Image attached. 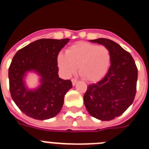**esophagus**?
<instances>
[{"label": "esophagus", "instance_id": "1", "mask_svg": "<svg viewBox=\"0 0 149 149\" xmlns=\"http://www.w3.org/2000/svg\"><path fill=\"white\" fill-rule=\"evenodd\" d=\"M77 79H75V78H72V85H73V86H74V85L77 84Z\"/></svg>", "mask_w": 149, "mask_h": 149}]
</instances>
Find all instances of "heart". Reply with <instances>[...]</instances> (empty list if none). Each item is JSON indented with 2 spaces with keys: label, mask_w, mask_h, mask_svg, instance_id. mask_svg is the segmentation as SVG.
Returning a JSON list of instances; mask_svg holds the SVG:
<instances>
[{
  "label": "heart",
  "mask_w": 149,
  "mask_h": 149,
  "mask_svg": "<svg viewBox=\"0 0 149 149\" xmlns=\"http://www.w3.org/2000/svg\"><path fill=\"white\" fill-rule=\"evenodd\" d=\"M57 63L63 74H73L78 66V73L85 81L96 82L103 78L111 63V54L104 45L79 42L60 54Z\"/></svg>",
  "instance_id": "1"
}]
</instances>
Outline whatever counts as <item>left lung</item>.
Segmentation results:
<instances>
[{"label": "left lung", "instance_id": "obj_1", "mask_svg": "<svg viewBox=\"0 0 149 149\" xmlns=\"http://www.w3.org/2000/svg\"><path fill=\"white\" fill-rule=\"evenodd\" d=\"M103 45L111 54V65L106 75L87 86L84 104L92 116L110 121L122 115L134 101L136 92L137 67L131 54L108 39L90 40Z\"/></svg>", "mask_w": 149, "mask_h": 149}]
</instances>
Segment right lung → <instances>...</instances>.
<instances>
[{
	"label": "right lung",
	"mask_w": 149,
	"mask_h": 149,
	"mask_svg": "<svg viewBox=\"0 0 149 149\" xmlns=\"http://www.w3.org/2000/svg\"><path fill=\"white\" fill-rule=\"evenodd\" d=\"M69 39H42L27 45L13 56L9 68L10 95L27 116L38 120L53 118L60 113L65 93L72 87L70 80L59 77L57 56ZM39 73L41 86L27 91L23 77L28 70Z\"/></svg>",
	"instance_id": "1"
}]
</instances>
